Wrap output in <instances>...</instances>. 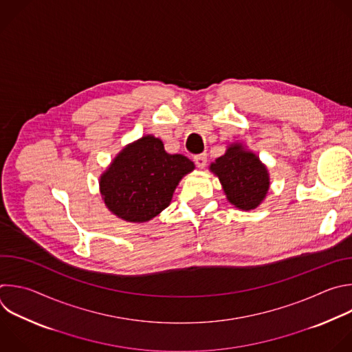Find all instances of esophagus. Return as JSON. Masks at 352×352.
<instances>
[{
	"instance_id": "obj_1",
	"label": "esophagus",
	"mask_w": 352,
	"mask_h": 352,
	"mask_svg": "<svg viewBox=\"0 0 352 352\" xmlns=\"http://www.w3.org/2000/svg\"><path fill=\"white\" fill-rule=\"evenodd\" d=\"M195 163L199 168H204L206 164H207V155L206 153H201V155H196L195 156Z\"/></svg>"
}]
</instances>
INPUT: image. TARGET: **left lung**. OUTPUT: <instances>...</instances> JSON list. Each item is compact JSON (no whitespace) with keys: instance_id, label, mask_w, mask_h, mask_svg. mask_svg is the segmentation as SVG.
<instances>
[{"instance_id":"1","label":"left lung","mask_w":352,"mask_h":352,"mask_svg":"<svg viewBox=\"0 0 352 352\" xmlns=\"http://www.w3.org/2000/svg\"><path fill=\"white\" fill-rule=\"evenodd\" d=\"M230 204L239 210H254L270 189V174L261 160L242 144H232L225 155L210 164Z\"/></svg>"}]
</instances>
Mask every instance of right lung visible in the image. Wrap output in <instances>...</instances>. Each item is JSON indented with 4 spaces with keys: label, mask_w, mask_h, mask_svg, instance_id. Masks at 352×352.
Returning <instances> with one entry per match:
<instances>
[{
    "label": "right lung",
    "mask_w": 352,
    "mask_h": 352,
    "mask_svg": "<svg viewBox=\"0 0 352 352\" xmlns=\"http://www.w3.org/2000/svg\"><path fill=\"white\" fill-rule=\"evenodd\" d=\"M195 170L182 155H170L162 140L145 135L127 145L99 178L106 207L129 222H146L168 207L179 181Z\"/></svg>",
    "instance_id": "obj_1"
}]
</instances>
